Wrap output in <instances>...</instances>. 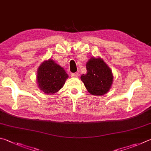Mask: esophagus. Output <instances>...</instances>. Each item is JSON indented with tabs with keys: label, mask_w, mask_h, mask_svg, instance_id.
<instances>
[{
	"label": "esophagus",
	"mask_w": 151,
	"mask_h": 151,
	"mask_svg": "<svg viewBox=\"0 0 151 151\" xmlns=\"http://www.w3.org/2000/svg\"><path fill=\"white\" fill-rule=\"evenodd\" d=\"M71 77H73V78H76L78 76V74L77 73H71Z\"/></svg>",
	"instance_id": "1"
}]
</instances>
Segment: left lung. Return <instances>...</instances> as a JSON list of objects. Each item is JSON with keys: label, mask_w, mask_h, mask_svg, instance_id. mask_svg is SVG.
<instances>
[{"label": "left lung", "mask_w": 151, "mask_h": 151, "mask_svg": "<svg viewBox=\"0 0 151 151\" xmlns=\"http://www.w3.org/2000/svg\"><path fill=\"white\" fill-rule=\"evenodd\" d=\"M86 74L82 75L81 78L88 91L96 96L108 92L113 82V75L103 60L94 57L90 59L86 63Z\"/></svg>", "instance_id": "1"}]
</instances>
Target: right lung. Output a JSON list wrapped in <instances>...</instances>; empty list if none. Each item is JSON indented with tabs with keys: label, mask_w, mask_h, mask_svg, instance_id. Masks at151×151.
<instances>
[{
	"label": "right lung",
	"mask_w": 151,
	"mask_h": 151,
	"mask_svg": "<svg viewBox=\"0 0 151 151\" xmlns=\"http://www.w3.org/2000/svg\"><path fill=\"white\" fill-rule=\"evenodd\" d=\"M68 75L53 60L44 61L37 70L38 86L46 94H54L63 86Z\"/></svg>",
	"instance_id": "right-lung-1"
}]
</instances>
